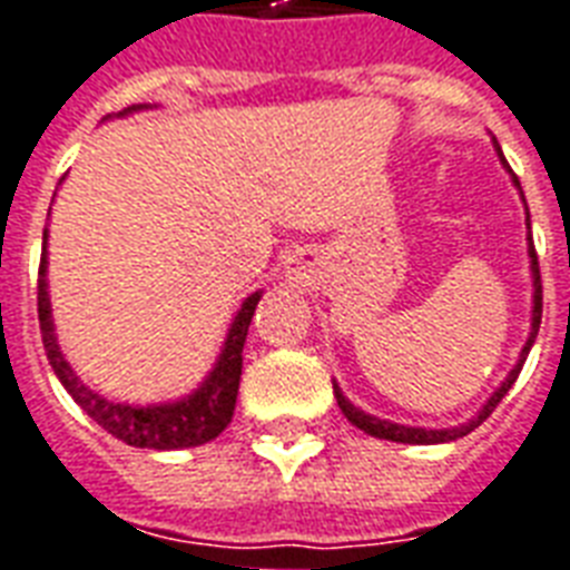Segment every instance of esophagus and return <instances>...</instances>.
Masks as SVG:
<instances>
[{
    "label": "esophagus",
    "mask_w": 570,
    "mask_h": 570,
    "mask_svg": "<svg viewBox=\"0 0 570 570\" xmlns=\"http://www.w3.org/2000/svg\"><path fill=\"white\" fill-rule=\"evenodd\" d=\"M285 273H288V279H301V276H303V267H301V261H297V258L291 261V264H288V269H285Z\"/></svg>",
    "instance_id": "obj_1"
}]
</instances>
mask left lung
I'll return each mask as SVG.
<instances>
[{
	"label": "left lung",
	"mask_w": 570,
	"mask_h": 570,
	"mask_svg": "<svg viewBox=\"0 0 570 570\" xmlns=\"http://www.w3.org/2000/svg\"><path fill=\"white\" fill-rule=\"evenodd\" d=\"M495 149H499V144H495ZM499 158H502V165L508 168L502 149H499ZM513 186L520 188V179L517 177H513ZM520 195H523V191H520ZM525 228H529V258H532V333H529V340H525L523 351H520V361L513 363V370L508 372V379L502 382V387H495L493 396L483 402L481 412L474 414V417H469L465 423H460V426H448V430H426V426H405V423L382 421V417H375V414L363 412V409H357L354 402L345 400V393L340 391V384L333 382V393H336V402H340L342 414H345L357 430H363L366 435H375V439H387V442H400V444H444V442H456V439H463V435H469L472 430H478V426H481V423L495 412V405L502 402L504 393L511 391V384L517 382V375H520V370H523L525 357H529V351H532L534 345V336H538V327H541V306H544V294H541V269H538V255H534V246H532V225H529V213H525Z\"/></svg>",
	"instance_id": "obj_1"
}]
</instances>
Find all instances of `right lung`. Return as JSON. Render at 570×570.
<instances>
[{"instance_id": "right-lung-1", "label": "right lung", "mask_w": 570, "mask_h": 570, "mask_svg": "<svg viewBox=\"0 0 570 570\" xmlns=\"http://www.w3.org/2000/svg\"><path fill=\"white\" fill-rule=\"evenodd\" d=\"M149 105H138L122 110L119 117L144 110ZM50 216V213H47ZM261 294H249L243 306L230 321L228 336L222 345V354L213 363V370L204 382L174 402H153V405H128V402H114L96 393L92 387L80 382V375L71 370L66 354L59 351L57 331H53V309H50V294H47V230L41 239V267H38V321H41V340H45L47 361L57 372L71 400L92 417V421L117 435L119 442L131 448H153V451H177V448H198V444L213 442L234 417L237 405L239 375H243V345L249 333L252 315L258 306Z\"/></svg>"}]
</instances>
